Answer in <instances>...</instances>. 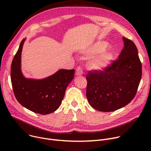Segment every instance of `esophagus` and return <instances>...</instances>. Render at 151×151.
<instances>
[{
  "label": "esophagus",
  "instance_id": "obj_1",
  "mask_svg": "<svg viewBox=\"0 0 151 151\" xmlns=\"http://www.w3.org/2000/svg\"><path fill=\"white\" fill-rule=\"evenodd\" d=\"M83 74V69L80 66H78L76 68V75L80 76Z\"/></svg>",
  "mask_w": 151,
  "mask_h": 151
}]
</instances>
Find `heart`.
<instances>
[{
    "label": "heart",
    "mask_w": 151,
    "mask_h": 151,
    "mask_svg": "<svg viewBox=\"0 0 151 151\" xmlns=\"http://www.w3.org/2000/svg\"><path fill=\"white\" fill-rule=\"evenodd\" d=\"M108 46L106 42H99L95 44L86 51L88 55L98 54L92 57L88 63V67L93 71H102L109 66L113 60L111 52L104 51Z\"/></svg>",
    "instance_id": "b5f03b06"
}]
</instances>
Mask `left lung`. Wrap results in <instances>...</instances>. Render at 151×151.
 Segmentation results:
<instances>
[{
    "mask_svg": "<svg viewBox=\"0 0 151 151\" xmlns=\"http://www.w3.org/2000/svg\"><path fill=\"white\" fill-rule=\"evenodd\" d=\"M124 47L118 59L104 70L89 71L86 97L92 107L104 112L120 109L135 97L142 65L136 45L123 37Z\"/></svg>",
    "mask_w": 151,
    "mask_h": 151,
    "instance_id": "1",
    "label": "left lung"
}]
</instances>
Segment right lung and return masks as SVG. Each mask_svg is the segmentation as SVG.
<instances>
[{
    "label": "right lung",
    "instance_id": "add662e5",
    "mask_svg": "<svg viewBox=\"0 0 151 151\" xmlns=\"http://www.w3.org/2000/svg\"><path fill=\"white\" fill-rule=\"evenodd\" d=\"M25 39L21 41L11 65V81L14 96L19 104L38 114H50L60 106L75 70H60L41 80L26 79L21 71V55Z\"/></svg>",
    "mask_w": 151,
    "mask_h": 151
}]
</instances>
